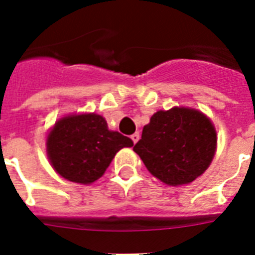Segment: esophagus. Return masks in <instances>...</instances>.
I'll return each instance as SVG.
<instances>
[{
	"label": "esophagus",
	"mask_w": 255,
	"mask_h": 255,
	"mask_svg": "<svg viewBox=\"0 0 255 255\" xmlns=\"http://www.w3.org/2000/svg\"><path fill=\"white\" fill-rule=\"evenodd\" d=\"M131 140L134 144L139 140V132H135V134L131 135Z\"/></svg>",
	"instance_id": "esophagus-1"
}]
</instances>
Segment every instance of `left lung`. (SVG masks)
<instances>
[{"mask_svg":"<svg viewBox=\"0 0 255 255\" xmlns=\"http://www.w3.org/2000/svg\"><path fill=\"white\" fill-rule=\"evenodd\" d=\"M217 132L211 119L189 107L157 111L134 145L147 170L170 186L190 184L215 157Z\"/></svg>","mask_w":255,"mask_h":255,"instance_id":"8db88e82","label":"left lung"}]
</instances>
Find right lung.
<instances>
[{
	"instance_id": "obj_1",
	"label": "right lung",
	"mask_w": 255,
	"mask_h": 255,
	"mask_svg": "<svg viewBox=\"0 0 255 255\" xmlns=\"http://www.w3.org/2000/svg\"><path fill=\"white\" fill-rule=\"evenodd\" d=\"M46 145L51 166L60 176L88 185L102 177L119 150L134 143L119 131L108 130L101 115L73 114L56 121Z\"/></svg>"
}]
</instances>
